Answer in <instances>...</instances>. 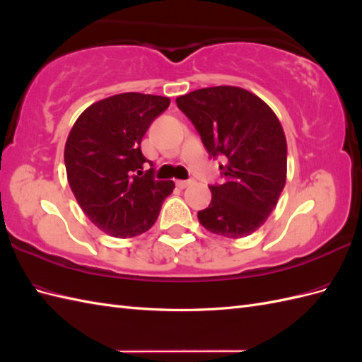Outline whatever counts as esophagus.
<instances>
[{"label": "esophagus", "instance_id": "obj_1", "mask_svg": "<svg viewBox=\"0 0 362 362\" xmlns=\"http://www.w3.org/2000/svg\"><path fill=\"white\" fill-rule=\"evenodd\" d=\"M193 181H190V180H187V181H182V180H180V181H177V187H180V189H185V187H189V185L192 184Z\"/></svg>", "mask_w": 362, "mask_h": 362}]
</instances>
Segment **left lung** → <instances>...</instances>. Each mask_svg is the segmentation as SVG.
I'll return each mask as SVG.
<instances>
[{"label":"left lung","mask_w":362,"mask_h":362,"mask_svg":"<svg viewBox=\"0 0 362 362\" xmlns=\"http://www.w3.org/2000/svg\"><path fill=\"white\" fill-rule=\"evenodd\" d=\"M210 157L223 156L222 184L208 185L211 202L201 225L226 238L252 234L276 206L287 177V141L272 108L233 86L206 87L177 98Z\"/></svg>","instance_id":"1"}]
</instances>
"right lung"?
Returning <instances> with one entry per match:
<instances>
[{
    "label": "right lung",
    "mask_w": 362,
    "mask_h": 362,
    "mask_svg": "<svg viewBox=\"0 0 362 362\" xmlns=\"http://www.w3.org/2000/svg\"><path fill=\"white\" fill-rule=\"evenodd\" d=\"M166 96L120 93L92 104L74 124L64 146L68 181L92 223L117 238L136 237L156 223L173 181L154 178L140 144ZM151 169L144 171V163Z\"/></svg>",
    "instance_id": "add662e5"
}]
</instances>
